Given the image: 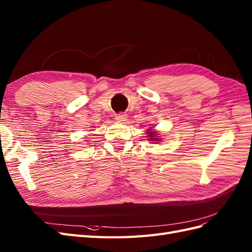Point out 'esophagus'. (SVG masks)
Instances as JSON below:
<instances>
[{
  "label": "esophagus",
  "mask_w": 252,
  "mask_h": 252,
  "mask_svg": "<svg viewBox=\"0 0 252 252\" xmlns=\"http://www.w3.org/2000/svg\"><path fill=\"white\" fill-rule=\"evenodd\" d=\"M126 119H127V114H125L123 112L117 114V117H116V120L118 122H124V121H126Z\"/></svg>",
  "instance_id": "esophagus-1"
}]
</instances>
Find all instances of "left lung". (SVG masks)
<instances>
[{
	"label": "left lung",
	"instance_id": "obj_1",
	"mask_svg": "<svg viewBox=\"0 0 252 252\" xmlns=\"http://www.w3.org/2000/svg\"><path fill=\"white\" fill-rule=\"evenodd\" d=\"M147 134H148L147 136L149 138L148 140H149V141H151V142H157V141H159V140H161V139H159L158 136L157 131H154V130H152L151 128H149V129H148Z\"/></svg>",
	"mask_w": 252,
	"mask_h": 252
}]
</instances>
